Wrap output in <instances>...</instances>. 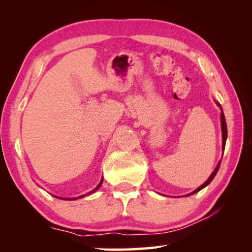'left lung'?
<instances>
[{
    "label": "left lung",
    "mask_w": 252,
    "mask_h": 252,
    "mask_svg": "<svg viewBox=\"0 0 252 252\" xmlns=\"http://www.w3.org/2000/svg\"><path fill=\"white\" fill-rule=\"evenodd\" d=\"M218 104V106H220V109H221V105L219 104V103H217ZM221 130H222V151H224V147H225V140H227V134H228V132H227V123H225V119H224V114H223V111H222V109H221ZM220 163L221 162H219L218 163V165H217V168L215 169V171H213L212 173H211V176L209 177V179L208 180L203 183L202 186H200L198 189H195L193 192H191L190 194H193V193H195V192H198V191H200L201 189H203L204 187H207L209 183H210L212 180H213V178L216 177V174H217V172H218V170H219V167H220ZM190 194H188V195H190Z\"/></svg>",
    "instance_id": "8db88e82"
}]
</instances>
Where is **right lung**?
Returning <instances> with one entry per match:
<instances>
[{"mask_svg": "<svg viewBox=\"0 0 252 252\" xmlns=\"http://www.w3.org/2000/svg\"><path fill=\"white\" fill-rule=\"evenodd\" d=\"M102 182H103V179H101V181H100V183L99 185H97L94 189H93L92 191H90V192H88L87 194H82V195H80V197H78V198H83V197H85V195H89V194H91V193H94L95 191L99 189V188L101 187V185H102ZM55 198H60V197H55ZM78 198H60V199H62V200H76Z\"/></svg>", "mask_w": 252, "mask_h": 252, "instance_id": "obj_1", "label": "right lung"}]
</instances>
